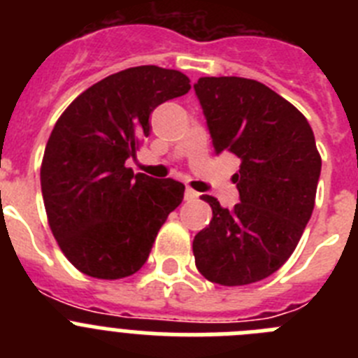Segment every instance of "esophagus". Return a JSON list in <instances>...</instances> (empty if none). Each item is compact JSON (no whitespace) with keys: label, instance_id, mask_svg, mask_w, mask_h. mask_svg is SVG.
<instances>
[{"label":"esophagus","instance_id":"1","mask_svg":"<svg viewBox=\"0 0 358 358\" xmlns=\"http://www.w3.org/2000/svg\"><path fill=\"white\" fill-rule=\"evenodd\" d=\"M185 199H186V201H195V199H199V194H197V192H195V189L186 188Z\"/></svg>","mask_w":358,"mask_h":358}]
</instances>
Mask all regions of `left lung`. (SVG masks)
<instances>
[{
	"mask_svg": "<svg viewBox=\"0 0 358 358\" xmlns=\"http://www.w3.org/2000/svg\"><path fill=\"white\" fill-rule=\"evenodd\" d=\"M217 154L240 157L233 210L213 211L194 238L199 273L218 285H249L290 258L314 211L321 156L305 116L276 91L242 77H202L194 85Z\"/></svg>",
	"mask_w": 358,
	"mask_h": 358,
	"instance_id": "left-lung-1",
	"label": "left lung"
}]
</instances>
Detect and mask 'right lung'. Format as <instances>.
<instances>
[{
  "instance_id": "right-lung-1",
  "label": "right lung",
  "mask_w": 358,
  "mask_h": 358,
  "mask_svg": "<svg viewBox=\"0 0 358 358\" xmlns=\"http://www.w3.org/2000/svg\"><path fill=\"white\" fill-rule=\"evenodd\" d=\"M189 87L177 69L129 68L87 87L57 120L41 189L50 229L80 273L98 280L138 273L182 202V182L134 173L125 161L150 134L152 110Z\"/></svg>"
}]
</instances>
